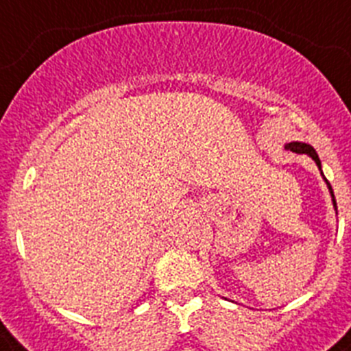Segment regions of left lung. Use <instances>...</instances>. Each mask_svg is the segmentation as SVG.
I'll use <instances>...</instances> for the list:
<instances>
[{
	"mask_svg": "<svg viewBox=\"0 0 351 351\" xmlns=\"http://www.w3.org/2000/svg\"><path fill=\"white\" fill-rule=\"evenodd\" d=\"M286 148L291 152H295V154H302V155H309L313 160H315L316 164H318V167L322 169V162H319V158H318V154H316V150L313 148L311 145H306V143H289V145H286ZM328 189H330V194H332V201H334V208L337 210V205H336V197H334V193H332V187L330 184L327 182Z\"/></svg>",
	"mask_w": 351,
	"mask_h": 351,
	"instance_id": "8db88e82",
	"label": "left lung"
}]
</instances>
